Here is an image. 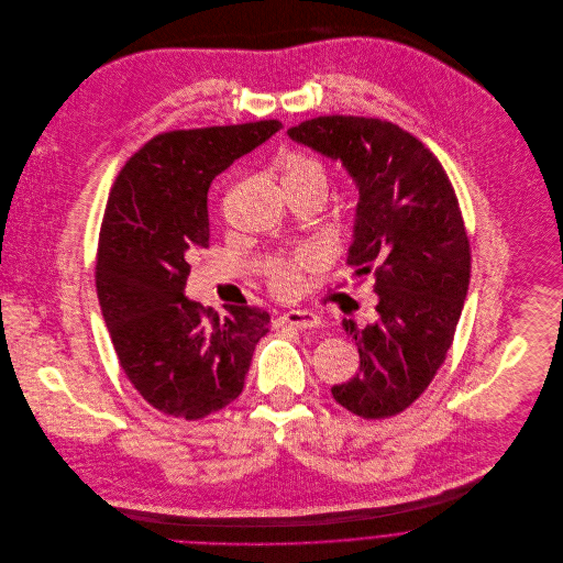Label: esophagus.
<instances>
[{"label": "esophagus", "mask_w": 563, "mask_h": 563, "mask_svg": "<svg viewBox=\"0 0 563 563\" xmlns=\"http://www.w3.org/2000/svg\"><path fill=\"white\" fill-rule=\"evenodd\" d=\"M275 322H277V327L290 324V327H299V329H312V327L321 324V317L310 310H290V312H284Z\"/></svg>", "instance_id": "1"}]
</instances>
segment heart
Segmentation results:
<instances>
[{
    "instance_id": "1",
    "label": "heart",
    "mask_w": 563,
    "mask_h": 563,
    "mask_svg": "<svg viewBox=\"0 0 563 563\" xmlns=\"http://www.w3.org/2000/svg\"><path fill=\"white\" fill-rule=\"evenodd\" d=\"M284 184L295 186H329V170L324 162L314 156H295L284 166ZM324 266V253L321 246L308 244L297 249L290 255L268 262L266 277L268 286L277 297H297L306 286V273H314Z\"/></svg>"
}]
</instances>
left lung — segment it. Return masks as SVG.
<instances>
[{
  "label": "left lung",
  "instance_id": "obj_1",
  "mask_svg": "<svg viewBox=\"0 0 563 563\" xmlns=\"http://www.w3.org/2000/svg\"><path fill=\"white\" fill-rule=\"evenodd\" d=\"M353 177L360 201L346 262L373 275L377 319L342 327L360 351V373L331 388L351 413H401L433 382L453 344L471 284V242L440 161L399 125L368 117H317L288 130Z\"/></svg>",
  "mask_w": 563,
  "mask_h": 563
}]
</instances>
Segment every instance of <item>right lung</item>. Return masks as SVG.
Returning a JSON list of instances; mask_svg holds the SVG:
<instances>
[{
    "label": "right lung",
    "instance_id": "obj_1",
    "mask_svg": "<svg viewBox=\"0 0 563 563\" xmlns=\"http://www.w3.org/2000/svg\"><path fill=\"white\" fill-rule=\"evenodd\" d=\"M282 130L277 119L154 136L110 190L95 284L119 364L162 413L206 418L241 397L271 317L253 306L212 312L184 297L188 260L210 246L212 179Z\"/></svg>",
    "mask_w": 563,
    "mask_h": 563
}]
</instances>
